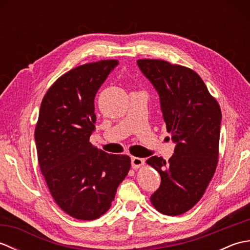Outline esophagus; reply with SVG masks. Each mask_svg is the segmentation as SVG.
Instances as JSON below:
<instances>
[{"label":"esophagus","mask_w":250,"mask_h":250,"mask_svg":"<svg viewBox=\"0 0 250 250\" xmlns=\"http://www.w3.org/2000/svg\"><path fill=\"white\" fill-rule=\"evenodd\" d=\"M131 163H132V167H133L134 169H137V168H140L142 166H144L145 160L142 158H139V157H132Z\"/></svg>","instance_id":"obj_1"}]
</instances>
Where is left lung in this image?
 I'll return each instance as SVG.
<instances>
[{
	"mask_svg": "<svg viewBox=\"0 0 250 250\" xmlns=\"http://www.w3.org/2000/svg\"><path fill=\"white\" fill-rule=\"evenodd\" d=\"M137 65L159 93L167 131L176 144L167 162L157 156L146 161L161 176L150 202L161 214L182 215L201 200L215 174L220 106L189 67L158 59H140Z\"/></svg>",
	"mask_w": 250,
	"mask_h": 250,
	"instance_id": "left-lung-1",
	"label": "left lung"
}]
</instances>
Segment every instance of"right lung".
Instances as JSON below:
<instances>
[{
    "label": "right lung",
    "mask_w": 250,
    "mask_h": 250,
    "mask_svg": "<svg viewBox=\"0 0 250 250\" xmlns=\"http://www.w3.org/2000/svg\"><path fill=\"white\" fill-rule=\"evenodd\" d=\"M118 60H101L63 74L42 101L35 128L37 160L60 208L79 220H94L111 206L131 159L89 142L95 126L94 97Z\"/></svg>",
    "instance_id": "right-lung-1"
}]
</instances>
